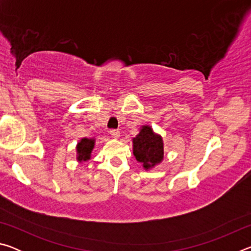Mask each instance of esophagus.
I'll list each match as a JSON object with an SVG mask.
<instances>
[{
  "label": "esophagus",
  "instance_id": "obj_1",
  "mask_svg": "<svg viewBox=\"0 0 251 251\" xmlns=\"http://www.w3.org/2000/svg\"><path fill=\"white\" fill-rule=\"evenodd\" d=\"M109 134L112 135V137L114 138H118L121 136V131L118 129H110L109 130Z\"/></svg>",
  "mask_w": 251,
  "mask_h": 251
}]
</instances>
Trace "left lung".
<instances>
[{
  "mask_svg": "<svg viewBox=\"0 0 251 251\" xmlns=\"http://www.w3.org/2000/svg\"><path fill=\"white\" fill-rule=\"evenodd\" d=\"M133 154L145 171L154 168L164 159V142L151 126L144 125L133 138Z\"/></svg>",
  "mask_w": 251,
  "mask_h": 251,
  "instance_id": "8db88e82",
  "label": "left lung"
}]
</instances>
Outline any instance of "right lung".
<instances>
[{
  "mask_svg": "<svg viewBox=\"0 0 251 251\" xmlns=\"http://www.w3.org/2000/svg\"><path fill=\"white\" fill-rule=\"evenodd\" d=\"M95 146V139L94 138H87L84 137L80 139L76 145V159L78 163H83V161H87L91 159L92 151L94 150Z\"/></svg>",
  "mask_w": 251,
  "mask_h": 251,
  "instance_id": "right-lung-1",
  "label": "right lung"
}]
</instances>
